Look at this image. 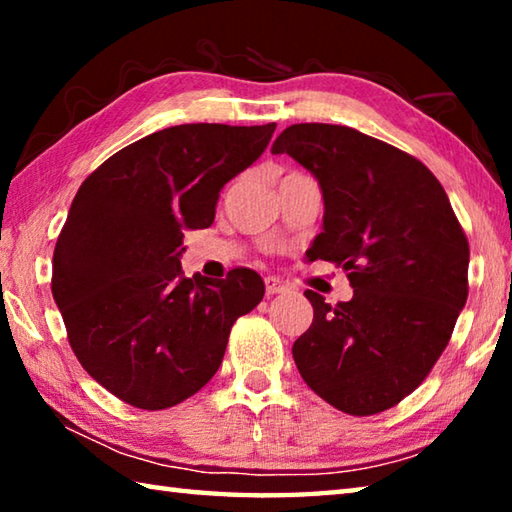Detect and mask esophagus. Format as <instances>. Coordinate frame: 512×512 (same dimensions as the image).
I'll return each instance as SVG.
<instances>
[{
	"mask_svg": "<svg viewBox=\"0 0 512 512\" xmlns=\"http://www.w3.org/2000/svg\"><path fill=\"white\" fill-rule=\"evenodd\" d=\"M289 284H284L280 277H266V293L268 296H275V293H287Z\"/></svg>",
	"mask_w": 512,
	"mask_h": 512,
	"instance_id": "obj_1",
	"label": "esophagus"
}]
</instances>
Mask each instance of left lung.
<instances>
[{"instance_id":"1","label":"left lung","mask_w":512,"mask_h":512,"mask_svg":"<svg viewBox=\"0 0 512 512\" xmlns=\"http://www.w3.org/2000/svg\"><path fill=\"white\" fill-rule=\"evenodd\" d=\"M318 178L323 232L309 259L343 268L354 296L327 305L293 343L302 379L348 415L393 409L452 339L467 300L470 244L438 178L406 151L350 126L293 124L273 142Z\"/></svg>"}]
</instances>
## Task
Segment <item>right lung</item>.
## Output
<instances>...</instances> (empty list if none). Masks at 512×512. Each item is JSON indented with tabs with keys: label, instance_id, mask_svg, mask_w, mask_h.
<instances>
[{
	"label": "right lung",
	"instance_id": "add662e5",
	"mask_svg": "<svg viewBox=\"0 0 512 512\" xmlns=\"http://www.w3.org/2000/svg\"><path fill=\"white\" fill-rule=\"evenodd\" d=\"M275 124H183L124 146L76 192L51 293L92 379L144 411L176 406L219 370L230 329L264 298L253 268L187 277L183 230L214 221L221 187L250 167Z\"/></svg>",
	"mask_w": 512,
	"mask_h": 512
}]
</instances>
